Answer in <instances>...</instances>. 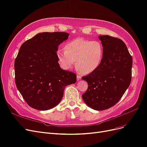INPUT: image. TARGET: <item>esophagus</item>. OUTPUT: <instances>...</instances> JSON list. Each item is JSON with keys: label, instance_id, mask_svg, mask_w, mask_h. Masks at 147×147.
I'll list each match as a JSON object with an SVG mask.
<instances>
[{"label": "esophagus", "instance_id": "obj_1", "mask_svg": "<svg viewBox=\"0 0 147 147\" xmlns=\"http://www.w3.org/2000/svg\"><path fill=\"white\" fill-rule=\"evenodd\" d=\"M80 79H81V76H80V74H78V76H77V80H80Z\"/></svg>", "mask_w": 147, "mask_h": 147}]
</instances>
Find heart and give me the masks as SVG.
Segmentation results:
<instances>
[{
    "mask_svg": "<svg viewBox=\"0 0 147 147\" xmlns=\"http://www.w3.org/2000/svg\"><path fill=\"white\" fill-rule=\"evenodd\" d=\"M59 62L65 69H70L76 61L77 68L84 74L95 71L101 65L104 47L101 41L78 38L66 44L57 52Z\"/></svg>",
    "mask_w": 147,
    "mask_h": 147,
    "instance_id": "b5f03b06",
    "label": "heart"
}]
</instances>
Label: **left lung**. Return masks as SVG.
Wrapping results in <instances>:
<instances>
[{
	"label": "left lung",
	"mask_w": 147,
	"mask_h": 147,
	"mask_svg": "<svg viewBox=\"0 0 147 147\" xmlns=\"http://www.w3.org/2000/svg\"><path fill=\"white\" fill-rule=\"evenodd\" d=\"M99 38L104 47L103 59L95 71L82 78L88 86L82 99L93 109L103 111L116 105L129 86L132 58L121 40L109 35Z\"/></svg>",
	"instance_id": "8db88e82"
}]
</instances>
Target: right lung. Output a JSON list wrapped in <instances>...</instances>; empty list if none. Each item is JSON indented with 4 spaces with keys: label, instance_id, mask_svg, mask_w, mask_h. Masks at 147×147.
Segmentation results:
<instances>
[{
    "label": "right lung",
    "instance_id": "1",
    "mask_svg": "<svg viewBox=\"0 0 147 147\" xmlns=\"http://www.w3.org/2000/svg\"><path fill=\"white\" fill-rule=\"evenodd\" d=\"M67 32H43L21 45L15 61V83L31 107L46 111L60 102L65 87L77 76L60 67L57 51L68 38Z\"/></svg>",
    "mask_w": 147,
    "mask_h": 147
}]
</instances>
